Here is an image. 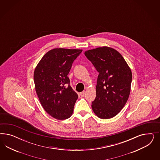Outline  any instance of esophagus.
<instances>
[{
  "label": "esophagus",
  "instance_id": "34e87169",
  "mask_svg": "<svg viewBox=\"0 0 160 160\" xmlns=\"http://www.w3.org/2000/svg\"><path fill=\"white\" fill-rule=\"evenodd\" d=\"M85 94H86V92H85V91H83L82 92L80 93V96L82 97H84V95H85Z\"/></svg>",
  "mask_w": 160,
  "mask_h": 160
}]
</instances>
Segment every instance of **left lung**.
Instances as JSON below:
<instances>
[{"instance_id":"1","label":"left lung","mask_w":160,"mask_h":160,"mask_svg":"<svg viewBox=\"0 0 160 160\" xmlns=\"http://www.w3.org/2000/svg\"><path fill=\"white\" fill-rule=\"evenodd\" d=\"M84 54L99 73L92 111L100 118H112L122 109L130 96L131 69L121 54L112 48H93Z\"/></svg>"}]
</instances>
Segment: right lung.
Returning a JSON list of instances; mask_svg holds the SVG:
<instances>
[{
	"label": "right lung",
	"instance_id": "obj_1",
	"mask_svg": "<svg viewBox=\"0 0 160 160\" xmlns=\"http://www.w3.org/2000/svg\"><path fill=\"white\" fill-rule=\"evenodd\" d=\"M81 49L56 48L48 51L34 69L35 90L44 110L58 120L73 114L78 94L70 86L68 75Z\"/></svg>",
	"mask_w": 160,
	"mask_h": 160
}]
</instances>
